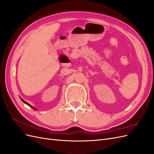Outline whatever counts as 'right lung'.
<instances>
[{"label": "right lung", "instance_id": "obj_1", "mask_svg": "<svg viewBox=\"0 0 154 154\" xmlns=\"http://www.w3.org/2000/svg\"><path fill=\"white\" fill-rule=\"evenodd\" d=\"M20 99H21V100H22V101L23 102H24V103L25 104H26V105H28V106H29L31 107V108H32V109H34V110H37V109H36V108H35V107H34V106H31V105L30 104H29L28 103H27V102H26V101H24V100H23V99H22V98H21V97H20Z\"/></svg>", "mask_w": 154, "mask_h": 154}]
</instances>
